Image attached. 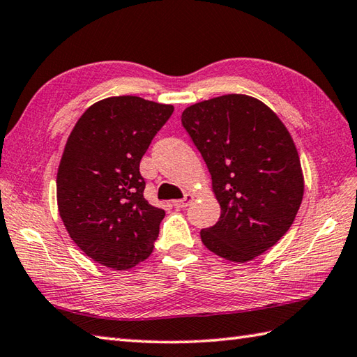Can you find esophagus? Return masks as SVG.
<instances>
[{
    "label": "esophagus",
    "mask_w": 357,
    "mask_h": 357,
    "mask_svg": "<svg viewBox=\"0 0 357 357\" xmlns=\"http://www.w3.org/2000/svg\"><path fill=\"white\" fill-rule=\"evenodd\" d=\"M193 199H195V193H185V196L183 199H176V201H173V206L176 207V208H184V207H187L188 204H192L193 202Z\"/></svg>",
    "instance_id": "1"
}]
</instances>
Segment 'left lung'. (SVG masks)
<instances>
[{
	"mask_svg": "<svg viewBox=\"0 0 357 357\" xmlns=\"http://www.w3.org/2000/svg\"><path fill=\"white\" fill-rule=\"evenodd\" d=\"M211 174L219 221L201 230L210 252L248 262L290 229L304 196V173L290 132L267 104L231 93L183 112Z\"/></svg>",
	"mask_w": 357,
	"mask_h": 357,
	"instance_id": "obj_1",
	"label": "left lung"
}]
</instances>
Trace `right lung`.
I'll use <instances>...</instances> for the list:
<instances>
[{
    "mask_svg": "<svg viewBox=\"0 0 357 357\" xmlns=\"http://www.w3.org/2000/svg\"><path fill=\"white\" fill-rule=\"evenodd\" d=\"M172 104L110 96L82 113L56 173L58 211L72 241L98 264L128 270L153 252L165 216L144 198L141 158Z\"/></svg>",
    "mask_w": 357,
    "mask_h": 357,
    "instance_id": "1",
    "label": "right lung"
}]
</instances>
